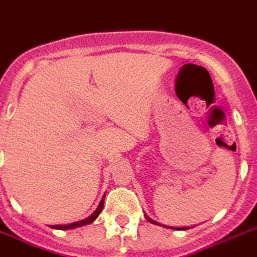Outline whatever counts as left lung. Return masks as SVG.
<instances>
[{
    "mask_svg": "<svg viewBox=\"0 0 257 257\" xmlns=\"http://www.w3.org/2000/svg\"><path fill=\"white\" fill-rule=\"evenodd\" d=\"M145 217H146V219L148 220V222L153 223V224H160V223H157V222H156V220H152L150 217H147V215H146V214H145ZM160 226H164V224H160ZM164 227H167V226H164ZM167 228H171V229H188V228H190V227H183V228H180V227H179V228H177V227H167Z\"/></svg>",
    "mask_w": 257,
    "mask_h": 257,
    "instance_id": "obj_1",
    "label": "left lung"
}]
</instances>
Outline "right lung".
I'll return each mask as SVG.
<instances>
[{
    "mask_svg": "<svg viewBox=\"0 0 257 257\" xmlns=\"http://www.w3.org/2000/svg\"><path fill=\"white\" fill-rule=\"evenodd\" d=\"M102 207H104V198H102L101 201H100V204H99V207H97V209H96L95 212H93L92 214L90 215V217L86 218V219L80 220V222L71 223V224H66V226H52V228H57V229H71V228H76V227L85 226V224H88V223L93 222V220H95L96 218L99 217V214H100V213H101V210H102Z\"/></svg>",
    "mask_w": 257,
    "mask_h": 257,
    "instance_id": "right-lung-1",
    "label": "right lung"
}]
</instances>
